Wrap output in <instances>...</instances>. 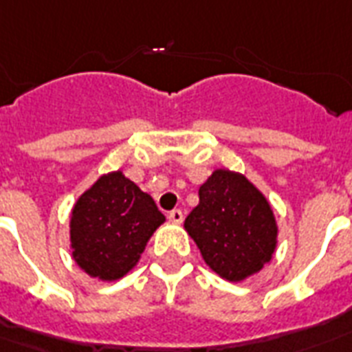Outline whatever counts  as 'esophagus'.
Returning a JSON list of instances; mask_svg holds the SVG:
<instances>
[{
  "label": "esophagus",
  "instance_id": "1",
  "mask_svg": "<svg viewBox=\"0 0 352 352\" xmlns=\"http://www.w3.org/2000/svg\"><path fill=\"white\" fill-rule=\"evenodd\" d=\"M168 219H170V222H174V224H179V222L184 220V211H182V209H173V211L168 213Z\"/></svg>",
  "mask_w": 352,
  "mask_h": 352
}]
</instances>
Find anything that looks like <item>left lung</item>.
<instances>
[{
	"label": "left lung",
	"instance_id": "8db88e82",
	"mask_svg": "<svg viewBox=\"0 0 352 352\" xmlns=\"http://www.w3.org/2000/svg\"><path fill=\"white\" fill-rule=\"evenodd\" d=\"M198 195L200 204L185 219V230L209 268L228 280L258 272L277 244L266 198L242 174L226 168L214 170Z\"/></svg>",
	"mask_w": 352,
	"mask_h": 352
}]
</instances>
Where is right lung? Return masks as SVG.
Returning <instances> with one entry per match:
<instances>
[{
  "label": "right lung",
  "mask_w": 352,
  "mask_h": 352,
  "mask_svg": "<svg viewBox=\"0 0 352 352\" xmlns=\"http://www.w3.org/2000/svg\"><path fill=\"white\" fill-rule=\"evenodd\" d=\"M163 222L154 200L122 173L100 176L73 207V258L91 277L121 279Z\"/></svg>",
  "instance_id": "right-lung-1"
}]
</instances>
